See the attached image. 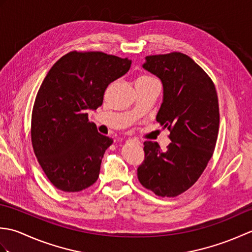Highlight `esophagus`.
<instances>
[{
	"mask_svg": "<svg viewBox=\"0 0 252 252\" xmlns=\"http://www.w3.org/2000/svg\"><path fill=\"white\" fill-rule=\"evenodd\" d=\"M129 142H132V143H134V144H137V145H138V144H141V142L138 141V140H136V138H130Z\"/></svg>",
	"mask_w": 252,
	"mask_h": 252,
	"instance_id": "obj_1",
	"label": "esophagus"
}]
</instances>
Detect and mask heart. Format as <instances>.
<instances>
[{
	"label": "heart",
	"mask_w": 252,
	"mask_h": 252,
	"mask_svg": "<svg viewBox=\"0 0 252 252\" xmlns=\"http://www.w3.org/2000/svg\"><path fill=\"white\" fill-rule=\"evenodd\" d=\"M148 79H156V78H154L153 76H151V74H143V76L137 78V80H148Z\"/></svg>",
	"instance_id": "obj_1"
}]
</instances>
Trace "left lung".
<instances>
[{
  "mask_svg": "<svg viewBox=\"0 0 252 252\" xmlns=\"http://www.w3.org/2000/svg\"><path fill=\"white\" fill-rule=\"evenodd\" d=\"M143 67L161 80L163 101L157 121L170 131L161 152L144 142L145 158L137 178L157 196L176 197L194 185L216 148L220 111L215 83L203 69L181 52L149 55Z\"/></svg>",
  "mask_w": 252,
  "mask_h": 252,
  "instance_id": "8db88e82",
  "label": "left lung"
}]
</instances>
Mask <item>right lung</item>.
Masks as SVG:
<instances>
[{"label": "right lung", "instance_id": "1", "mask_svg": "<svg viewBox=\"0 0 252 252\" xmlns=\"http://www.w3.org/2000/svg\"><path fill=\"white\" fill-rule=\"evenodd\" d=\"M130 67L127 58L72 51L47 72L32 109L31 143L56 189L81 191L97 181L112 138L97 132L95 123L89 121L88 110L101 106L107 87Z\"/></svg>", "mask_w": 252, "mask_h": 252}]
</instances>
